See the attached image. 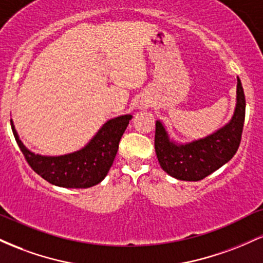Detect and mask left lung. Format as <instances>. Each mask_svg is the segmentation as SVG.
<instances>
[{"label":"left lung","mask_w":263,"mask_h":263,"mask_svg":"<svg viewBox=\"0 0 263 263\" xmlns=\"http://www.w3.org/2000/svg\"><path fill=\"white\" fill-rule=\"evenodd\" d=\"M245 110V93L237 78L234 115L229 123L214 134L189 143H177L171 140L163 123L156 121L155 148L162 170L176 179L198 182L222 167L240 146Z\"/></svg>","instance_id":"8db88e82"}]
</instances>
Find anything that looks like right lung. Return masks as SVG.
<instances>
[{
	"mask_svg": "<svg viewBox=\"0 0 263 263\" xmlns=\"http://www.w3.org/2000/svg\"><path fill=\"white\" fill-rule=\"evenodd\" d=\"M131 119L132 115H122L108 120L85 147L64 156L35 155L20 140L12 120L11 127L26 161L43 179L63 188H90L107 176Z\"/></svg>",
	"mask_w": 263,
	"mask_h": 263,
	"instance_id": "right-lung-1",
	"label": "right lung"
}]
</instances>
